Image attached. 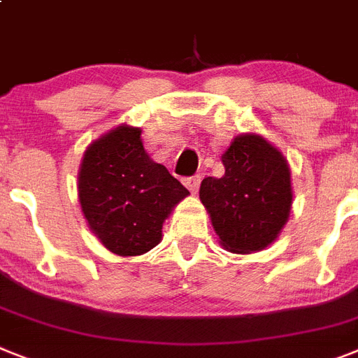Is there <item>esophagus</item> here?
<instances>
[{
    "label": "esophagus",
    "mask_w": 358,
    "mask_h": 358,
    "mask_svg": "<svg viewBox=\"0 0 358 358\" xmlns=\"http://www.w3.org/2000/svg\"><path fill=\"white\" fill-rule=\"evenodd\" d=\"M200 182H202V176H200V174H194V176H189V178H184V185L193 194H196L198 187H200Z\"/></svg>",
    "instance_id": "34e87169"
}]
</instances>
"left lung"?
<instances>
[{
	"label": "left lung",
	"instance_id": "8db88e82",
	"mask_svg": "<svg viewBox=\"0 0 358 358\" xmlns=\"http://www.w3.org/2000/svg\"><path fill=\"white\" fill-rule=\"evenodd\" d=\"M222 178L207 176L200 200L220 244L249 255L275 242L289 218L293 191L287 160L258 134H240L222 155Z\"/></svg>",
	"mask_w": 358,
	"mask_h": 358
}]
</instances>
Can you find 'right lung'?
Listing matches in <instances>:
<instances>
[{
    "mask_svg": "<svg viewBox=\"0 0 358 358\" xmlns=\"http://www.w3.org/2000/svg\"><path fill=\"white\" fill-rule=\"evenodd\" d=\"M142 131L120 125L87 147L78 196L89 227L120 257H136L160 244L162 225L189 194L143 149Z\"/></svg>",
    "mask_w": 358,
    "mask_h": 358,
    "instance_id": "right-lung-1",
    "label": "right lung"
}]
</instances>
